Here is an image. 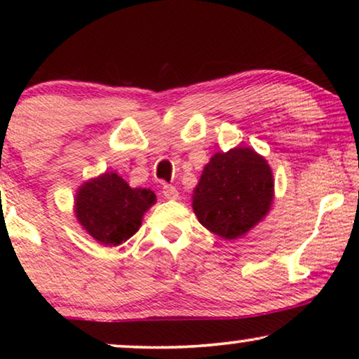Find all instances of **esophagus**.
Returning <instances> with one entry per match:
<instances>
[{
  "label": "esophagus",
  "mask_w": 359,
  "mask_h": 359,
  "mask_svg": "<svg viewBox=\"0 0 359 359\" xmlns=\"http://www.w3.org/2000/svg\"><path fill=\"white\" fill-rule=\"evenodd\" d=\"M163 196L166 199H170V201H176V199H180V193H178V189L175 188V186H171V184H166V186H163Z\"/></svg>",
  "instance_id": "34e87169"
}]
</instances>
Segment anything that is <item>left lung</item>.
<instances>
[{
  "instance_id": "1",
  "label": "left lung",
  "mask_w": 359,
  "mask_h": 359,
  "mask_svg": "<svg viewBox=\"0 0 359 359\" xmlns=\"http://www.w3.org/2000/svg\"><path fill=\"white\" fill-rule=\"evenodd\" d=\"M274 199L271 166L250 147L214 154L193 189V210L224 240L247 235L266 217Z\"/></svg>"
}]
</instances>
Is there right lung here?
Instances as JSON below:
<instances>
[{
  "mask_svg": "<svg viewBox=\"0 0 359 359\" xmlns=\"http://www.w3.org/2000/svg\"><path fill=\"white\" fill-rule=\"evenodd\" d=\"M156 203L154 191L130 188L117 173H102L78 188L73 212L78 224L104 247L127 242Z\"/></svg>",
  "mask_w": 359,
  "mask_h": 359,
  "instance_id": "add662e5",
  "label": "right lung"
}]
</instances>
